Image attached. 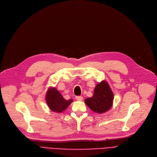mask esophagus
Segmentation results:
<instances>
[{"instance_id": "1", "label": "esophagus", "mask_w": 157, "mask_h": 157, "mask_svg": "<svg viewBox=\"0 0 157 157\" xmlns=\"http://www.w3.org/2000/svg\"><path fill=\"white\" fill-rule=\"evenodd\" d=\"M76 98L77 101H81L83 99V97H81V96H77V97H76Z\"/></svg>"}]
</instances>
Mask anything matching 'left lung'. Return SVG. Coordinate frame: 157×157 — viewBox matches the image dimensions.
I'll return each instance as SVG.
<instances>
[{
	"mask_svg": "<svg viewBox=\"0 0 157 157\" xmlns=\"http://www.w3.org/2000/svg\"><path fill=\"white\" fill-rule=\"evenodd\" d=\"M113 99L114 94L109 85L103 80L95 86L93 96L86 98L85 103L94 112L102 114L111 108Z\"/></svg>",
	"mask_w": 157,
	"mask_h": 157,
	"instance_id": "8db88e82",
	"label": "left lung"
}]
</instances>
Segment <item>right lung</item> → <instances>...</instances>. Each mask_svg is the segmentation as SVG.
Masks as SVG:
<instances>
[{"label":"right lung","mask_w":157,"mask_h":157,"mask_svg":"<svg viewBox=\"0 0 157 157\" xmlns=\"http://www.w3.org/2000/svg\"><path fill=\"white\" fill-rule=\"evenodd\" d=\"M46 102L53 112L60 113L64 111L73 102L72 99L65 100L55 87H49L46 94Z\"/></svg>","instance_id":"obj_1"}]
</instances>
